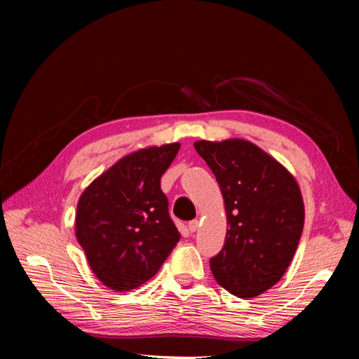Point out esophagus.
<instances>
[{"instance_id":"1","label":"esophagus","mask_w":359,"mask_h":359,"mask_svg":"<svg viewBox=\"0 0 359 359\" xmlns=\"http://www.w3.org/2000/svg\"><path fill=\"white\" fill-rule=\"evenodd\" d=\"M199 229V222L198 220H191L190 223H189V231L191 232V233H194Z\"/></svg>"}]
</instances>
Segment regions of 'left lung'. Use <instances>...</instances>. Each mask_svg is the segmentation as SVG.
Instances as JSON below:
<instances>
[{"instance_id": "1", "label": "left lung", "mask_w": 359, "mask_h": 359, "mask_svg": "<svg viewBox=\"0 0 359 359\" xmlns=\"http://www.w3.org/2000/svg\"><path fill=\"white\" fill-rule=\"evenodd\" d=\"M194 148L219 182L229 224L210 260L212 276L232 295L255 298L278 283L297 252L306 217L298 182L245 139L198 140Z\"/></svg>"}]
</instances>
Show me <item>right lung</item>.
<instances>
[{"label":"right lung","mask_w":359,"mask_h":359,"mask_svg":"<svg viewBox=\"0 0 359 359\" xmlns=\"http://www.w3.org/2000/svg\"><path fill=\"white\" fill-rule=\"evenodd\" d=\"M180 147L173 142L133 151L81 194L76 240L106 287L128 292L142 286L180 241L168 198L160 189V178Z\"/></svg>","instance_id":"add662e5"}]
</instances>
